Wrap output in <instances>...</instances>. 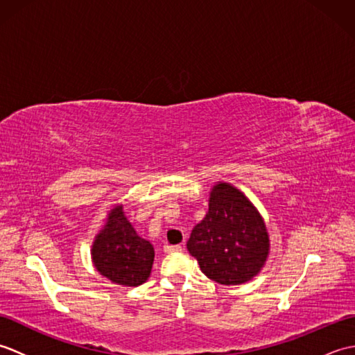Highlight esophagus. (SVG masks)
I'll use <instances>...</instances> for the list:
<instances>
[{
  "mask_svg": "<svg viewBox=\"0 0 355 355\" xmlns=\"http://www.w3.org/2000/svg\"><path fill=\"white\" fill-rule=\"evenodd\" d=\"M163 250H164L166 253H175V252L182 250V247H180V245H164Z\"/></svg>",
  "mask_w": 355,
  "mask_h": 355,
  "instance_id": "1",
  "label": "esophagus"
}]
</instances>
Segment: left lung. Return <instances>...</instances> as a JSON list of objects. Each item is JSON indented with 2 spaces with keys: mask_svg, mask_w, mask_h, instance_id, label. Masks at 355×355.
<instances>
[{
  "mask_svg": "<svg viewBox=\"0 0 355 355\" xmlns=\"http://www.w3.org/2000/svg\"><path fill=\"white\" fill-rule=\"evenodd\" d=\"M93 261L96 268L110 281L137 286L146 282L150 275L154 247L137 235L122 209L116 207L94 241Z\"/></svg>",
  "mask_w": 355,
  "mask_h": 355,
  "instance_id": "1",
  "label": "left lung"
}]
</instances>
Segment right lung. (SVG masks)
<instances>
[{
  "instance_id": "right-lung-1",
  "label": "right lung",
  "mask_w": 355,
  "mask_h": 355,
  "mask_svg": "<svg viewBox=\"0 0 355 355\" xmlns=\"http://www.w3.org/2000/svg\"><path fill=\"white\" fill-rule=\"evenodd\" d=\"M268 247L267 229L252 202L227 183L214 186L209 212L187 241L202 273L223 285L244 284L259 273Z\"/></svg>"
}]
</instances>
